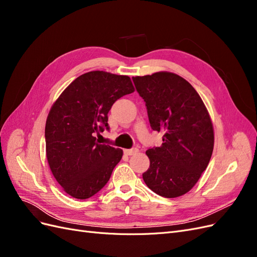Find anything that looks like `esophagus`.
Returning <instances> with one entry per match:
<instances>
[{
	"label": "esophagus",
	"mask_w": 257,
	"mask_h": 257,
	"mask_svg": "<svg viewBox=\"0 0 257 257\" xmlns=\"http://www.w3.org/2000/svg\"><path fill=\"white\" fill-rule=\"evenodd\" d=\"M137 152H138L137 148H133V149H125V150H124V153H125L126 155H134Z\"/></svg>",
	"instance_id": "esophagus-1"
}]
</instances>
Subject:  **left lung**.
Wrapping results in <instances>:
<instances>
[{"mask_svg":"<svg viewBox=\"0 0 257 257\" xmlns=\"http://www.w3.org/2000/svg\"><path fill=\"white\" fill-rule=\"evenodd\" d=\"M146 102L153 131L162 132L161 147L148 149L150 167L143 174L148 188L158 195H184L211 159L214 132L210 114L192 84L170 72L133 77Z\"/></svg>","mask_w":257,"mask_h":257,"instance_id":"1","label":"left lung"}]
</instances>
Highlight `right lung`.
I'll list each match as a JSON object with an SVG mask.
<instances>
[{
  "instance_id": "add662e5",
  "label": "right lung",
  "mask_w": 257,
  "mask_h": 257,
  "mask_svg": "<svg viewBox=\"0 0 257 257\" xmlns=\"http://www.w3.org/2000/svg\"><path fill=\"white\" fill-rule=\"evenodd\" d=\"M135 91L128 76L92 71L76 78L50 108L45 127L46 157L53 177L69 196L85 199L109 180L123 151L102 145L116 99Z\"/></svg>"
}]
</instances>
